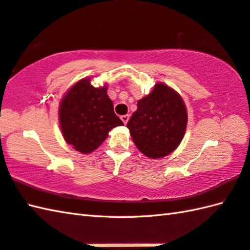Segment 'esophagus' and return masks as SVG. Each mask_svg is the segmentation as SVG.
I'll return each instance as SVG.
<instances>
[{
    "label": "esophagus",
    "instance_id": "1",
    "mask_svg": "<svg viewBox=\"0 0 250 250\" xmlns=\"http://www.w3.org/2000/svg\"><path fill=\"white\" fill-rule=\"evenodd\" d=\"M121 120L123 121V123L126 125V124H127V122H128V120H129V115H128V114H126V115H122V116H121Z\"/></svg>",
    "mask_w": 250,
    "mask_h": 250
}]
</instances>
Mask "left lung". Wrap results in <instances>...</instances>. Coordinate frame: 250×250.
Returning a JSON list of instances; mask_svg holds the SVG:
<instances>
[{
    "instance_id": "obj_1",
    "label": "left lung",
    "mask_w": 250,
    "mask_h": 250,
    "mask_svg": "<svg viewBox=\"0 0 250 250\" xmlns=\"http://www.w3.org/2000/svg\"><path fill=\"white\" fill-rule=\"evenodd\" d=\"M187 109L180 93L163 83L137 102L127 128L136 147L150 159L173 152L184 138Z\"/></svg>"
}]
</instances>
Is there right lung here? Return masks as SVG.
Segmentation results:
<instances>
[{
	"label": "right lung",
	"instance_id": "obj_1",
	"mask_svg": "<svg viewBox=\"0 0 250 250\" xmlns=\"http://www.w3.org/2000/svg\"><path fill=\"white\" fill-rule=\"evenodd\" d=\"M107 86L96 88L90 77L83 78L65 92L59 106V123L63 138L82 153H91L110 131L123 126L113 110Z\"/></svg>",
	"mask_w": 250,
	"mask_h": 250
}]
</instances>
